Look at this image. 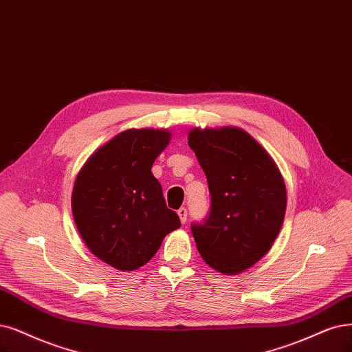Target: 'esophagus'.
Segmentation results:
<instances>
[{
	"mask_svg": "<svg viewBox=\"0 0 352 352\" xmlns=\"http://www.w3.org/2000/svg\"><path fill=\"white\" fill-rule=\"evenodd\" d=\"M177 213L179 216L181 223H186L187 222V209H186V207H181V209H178Z\"/></svg>",
	"mask_w": 352,
	"mask_h": 352,
	"instance_id": "1",
	"label": "esophagus"
}]
</instances>
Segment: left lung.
<instances>
[{"instance_id": "1", "label": "left lung", "mask_w": 352, "mask_h": 352, "mask_svg": "<svg viewBox=\"0 0 352 352\" xmlns=\"http://www.w3.org/2000/svg\"><path fill=\"white\" fill-rule=\"evenodd\" d=\"M196 153L210 191V213L191 232L213 270L235 276L252 267L274 243L284 222L287 192L267 151L239 127L192 129Z\"/></svg>"}]
</instances>
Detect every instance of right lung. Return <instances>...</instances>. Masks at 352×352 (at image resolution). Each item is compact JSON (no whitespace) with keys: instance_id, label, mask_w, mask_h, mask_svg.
<instances>
[{"instance_id":"obj_1","label":"right lung","mask_w":352,"mask_h":352,"mask_svg":"<svg viewBox=\"0 0 352 352\" xmlns=\"http://www.w3.org/2000/svg\"><path fill=\"white\" fill-rule=\"evenodd\" d=\"M164 129H129L89 156L72 190V214L88 250L120 271L145 265L181 226L151 171L168 146Z\"/></svg>"}]
</instances>
